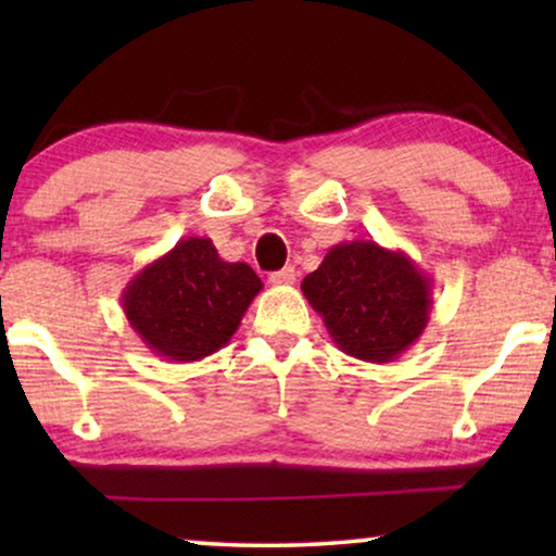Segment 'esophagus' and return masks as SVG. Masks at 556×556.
Here are the masks:
<instances>
[{"mask_svg":"<svg viewBox=\"0 0 556 556\" xmlns=\"http://www.w3.org/2000/svg\"><path fill=\"white\" fill-rule=\"evenodd\" d=\"M295 276H299V270H295L293 265H286L283 270L270 273V283L273 286H293L295 283Z\"/></svg>","mask_w":556,"mask_h":556,"instance_id":"1","label":"esophagus"}]
</instances>
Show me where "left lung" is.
<instances>
[{
  "label": "left lung",
  "mask_w": 556,
  "mask_h": 556,
  "mask_svg": "<svg viewBox=\"0 0 556 556\" xmlns=\"http://www.w3.org/2000/svg\"><path fill=\"white\" fill-rule=\"evenodd\" d=\"M301 291L324 318L333 344L354 359L387 364L422 337L432 311V278L405 250L375 240L329 248Z\"/></svg>",
  "instance_id": "8db88e82"
}]
</instances>
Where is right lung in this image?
<instances>
[{
  "label": "right lung",
  "instance_id": "obj_1",
  "mask_svg": "<svg viewBox=\"0 0 556 556\" xmlns=\"http://www.w3.org/2000/svg\"><path fill=\"white\" fill-rule=\"evenodd\" d=\"M263 280L248 263H227L210 238H181L169 253L136 273L121 308L166 362H200L235 337Z\"/></svg>",
  "mask_w": 556,
  "mask_h": 556
}]
</instances>
